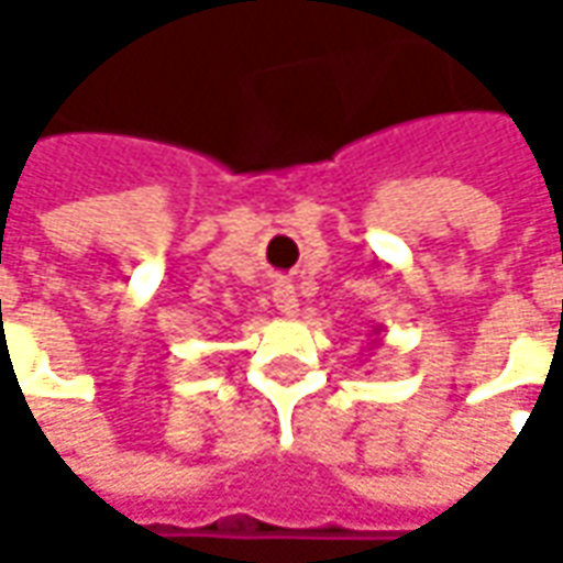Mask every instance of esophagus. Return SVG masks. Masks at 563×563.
<instances>
[{
    "mask_svg": "<svg viewBox=\"0 0 563 563\" xmlns=\"http://www.w3.org/2000/svg\"><path fill=\"white\" fill-rule=\"evenodd\" d=\"M273 303L282 316H288V319L290 316H297V306H300V300H297V290H294L290 282H275Z\"/></svg>",
    "mask_w": 563,
    "mask_h": 563,
    "instance_id": "34e87169",
    "label": "esophagus"
}]
</instances>
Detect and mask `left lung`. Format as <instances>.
<instances>
[{
	"label": "left lung",
	"mask_w": 563,
	"mask_h": 563,
	"mask_svg": "<svg viewBox=\"0 0 563 563\" xmlns=\"http://www.w3.org/2000/svg\"><path fill=\"white\" fill-rule=\"evenodd\" d=\"M374 333H379V324H377V328H374ZM371 346H377V340H371Z\"/></svg>",
	"instance_id": "obj_1"
}]
</instances>
